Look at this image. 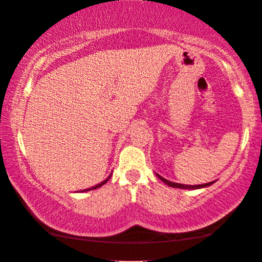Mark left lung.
Returning a JSON list of instances; mask_svg holds the SVG:
<instances>
[{"mask_svg": "<svg viewBox=\"0 0 262 262\" xmlns=\"http://www.w3.org/2000/svg\"><path fill=\"white\" fill-rule=\"evenodd\" d=\"M157 177L159 180L164 182L166 185H169V187H172V188H178V189H188V190H194V189H201V188H206V187H209V185L214 184L215 181L213 182H209V183H204V184H197V185H188V184H181V183H175V182H170L169 180H165L164 177L159 176L158 173H156Z\"/></svg>", "mask_w": 262, "mask_h": 262, "instance_id": "obj_1", "label": "left lung"}]
</instances>
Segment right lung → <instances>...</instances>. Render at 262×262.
I'll list each match as a JSON object with an SVG mask.
<instances>
[{"label": "right lung", "mask_w": 262, "mask_h": 262, "mask_svg": "<svg viewBox=\"0 0 262 262\" xmlns=\"http://www.w3.org/2000/svg\"><path fill=\"white\" fill-rule=\"evenodd\" d=\"M110 178H111V176H108L107 178H106V180H105V181H103V182H101V183H99V184H97V185H94V187H92V188L85 189V190H82V191H90V190H94V189H97V188H100V187H101V185H104V184L106 183V182H107V181L110 180Z\"/></svg>", "instance_id": "right-lung-1"}]
</instances>
